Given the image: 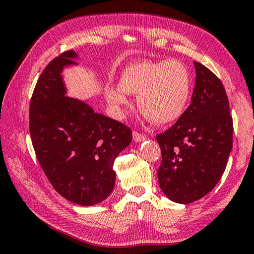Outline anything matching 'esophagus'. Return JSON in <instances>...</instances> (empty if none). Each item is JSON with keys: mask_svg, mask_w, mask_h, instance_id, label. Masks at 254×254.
<instances>
[{"mask_svg": "<svg viewBox=\"0 0 254 254\" xmlns=\"http://www.w3.org/2000/svg\"><path fill=\"white\" fill-rule=\"evenodd\" d=\"M133 140L134 142H141L143 140H146V135L138 133V132H133Z\"/></svg>", "mask_w": 254, "mask_h": 254, "instance_id": "obj_1", "label": "esophagus"}]
</instances>
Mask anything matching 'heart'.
I'll return each instance as SVG.
<instances>
[{"label":"heart","instance_id":"heart-1","mask_svg":"<svg viewBox=\"0 0 254 254\" xmlns=\"http://www.w3.org/2000/svg\"><path fill=\"white\" fill-rule=\"evenodd\" d=\"M138 96L139 109L156 124L173 123L186 112L191 96L188 68L177 60H143L126 67L120 88L106 91V100L122 114L128 105L127 94Z\"/></svg>","mask_w":254,"mask_h":254}]
</instances>
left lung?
Listing matches in <instances>:
<instances>
[{"mask_svg": "<svg viewBox=\"0 0 254 254\" xmlns=\"http://www.w3.org/2000/svg\"><path fill=\"white\" fill-rule=\"evenodd\" d=\"M191 103L164 133L157 134L162 163L157 171L164 195L188 204L202 198L224 175L233 148V119L220 79L194 62Z\"/></svg>", "mask_w": 254, "mask_h": 254, "instance_id": "1", "label": "left lung"}]
</instances>
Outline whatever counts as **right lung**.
Returning a JSON list of instances; mask_svg holds the SVG:
<instances>
[{
    "instance_id": "add662e5",
    "label": "right lung",
    "mask_w": 254,
    "mask_h": 254,
    "mask_svg": "<svg viewBox=\"0 0 254 254\" xmlns=\"http://www.w3.org/2000/svg\"><path fill=\"white\" fill-rule=\"evenodd\" d=\"M78 56L64 52L44 68L33 92L29 130L45 176L63 197L82 206L103 202L115 186L114 161L132 131L67 96L63 71Z\"/></svg>"
}]
</instances>
